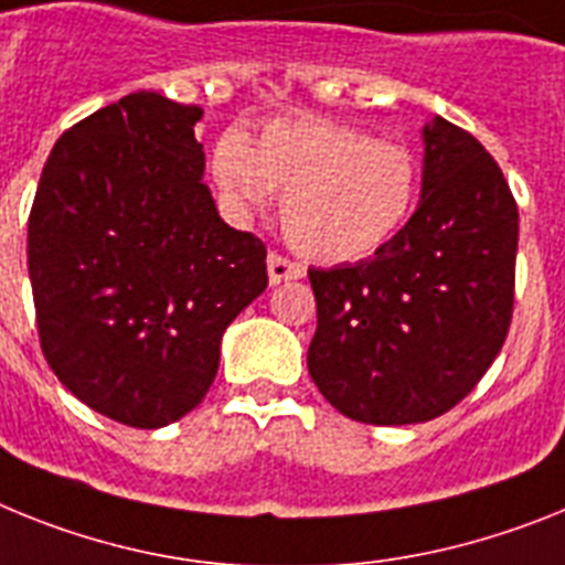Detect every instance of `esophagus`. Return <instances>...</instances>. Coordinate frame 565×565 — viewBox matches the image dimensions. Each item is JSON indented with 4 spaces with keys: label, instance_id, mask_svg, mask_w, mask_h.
<instances>
[{
    "label": "esophagus",
    "instance_id": "esophagus-1",
    "mask_svg": "<svg viewBox=\"0 0 565 565\" xmlns=\"http://www.w3.org/2000/svg\"><path fill=\"white\" fill-rule=\"evenodd\" d=\"M267 276H269V284L276 287V284H281V281H296V278H301L303 267H301V264L287 262L284 255L269 253L267 255Z\"/></svg>",
    "mask_w": 565,
    "mask_h": 565
}]
</instances>
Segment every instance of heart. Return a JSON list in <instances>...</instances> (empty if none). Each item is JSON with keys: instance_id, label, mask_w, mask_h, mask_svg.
<instances>
[{"instance_id": "heart-1", "label": "heart", "mask_w": 565, "mask_h": 565, "mask_svg": "<svg viewBox=\"0 0 565 565\" xmlns=\"http://www.w3.org/2000/svg\"><path fill=\"white\" fill-rule=\"evenodd\" d=\"M213 179L238 213L281 195L284 233L312 262L347 264L390 244L418 201L406 147L323 116L276 119L253 145L227 134L213 147Z\"/></svg>"}]
</instances>
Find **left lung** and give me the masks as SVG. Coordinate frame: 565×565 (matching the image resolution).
Returning <instances> with one entry per match:
<instances>
[{"label":"left lung","mask_w":565,"mask_h":565,"mask_svg":"<svg viewBox=\"0 0 565 565\" xmlns=\"http://www.w3.org/2000/svg\"><path fill=\"white\" fill-rule=\"evenodd\" d=\"M518 204L498 161L452 121L424 125L418 210L355 264L310 269L318 330L307 366L361 424H424L487 375L514 303Z\"/></svg>","instance_id":"left-lung-1"}]
</instances>
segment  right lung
<instances>
[{
  "label": "right lung",
  "mask_w": 565,
  "mask_h": 565,
  "mask_svg": "<svg viewBox=\"0 0 565 565\" xmlns=\"http://www.w3.org/2000/svg\"><path fill=\"white\" fill-rule=\"evenodd\" d=\"M204 110L139 90L58 136L28 222L42 352L82 404L159 429L201 404L267 249L204 184Z\"/></svg>",
  "instance_id": "1"
}]
</instances>
